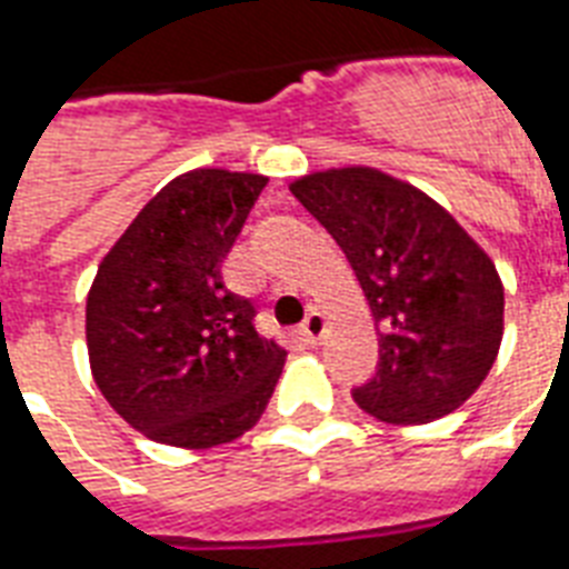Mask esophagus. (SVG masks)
I'll return each mask as SVG.
<instances>
[{"label":"esophagus","instance_id":"1","mask_svg":"<svg viewBox=\"0 0 569 569\" xmlns=\"http://www.w3.org/2000/svg\"><path fill=\"white\" fill-rule=\"evenodd\" d=\"M325 333H328V321H325V316H321L319 310H312L307 319H303V325L298 328V337H301L303 346H319L321 339H325Z\"/></svg>","mask_w":569,"mask_h":569}]
</instances>
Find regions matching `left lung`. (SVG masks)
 Returning <instances> with one entry per match:
<instances>
[{
    "label": "left lung",
    "mask_w": 569,
    "mask_h": 569,
    "mask_svg": "<svg viewBox=\"0 0 569 569\" xmlns=\"http://www.w3.org/2000/svg\"><path fill=\"white\" fill-rule=\"evenodd\" d=\"M337 239L380 328L378 372L351 396L389 425L449 416L493 369L505 289L485 250L437 200L375 168L295 180Z\"/></svg>",
    "instance_id": "left-lung-1"
}]
</instances>
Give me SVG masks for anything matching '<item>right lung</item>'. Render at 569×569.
I'll use <instances>...</instances> for the list:
<instances>
[{"label": "right lung", "instance_id": "right-lung-1", "mask_svg": "<svg viewBox=\"0 0 569 569\" xmlns=\"http://www.w3.org/2000/svg\"><path fill=\"white\" fill-rule=\"evenodd\" d=\"M259 173L200 168L171 180L97 268L84 333L97 387L136 431L212 449L253 428L286 351L253 328L257 307L223 283Z\"/></svg>", "mask_w": 569, "mask_h": 569}]
</instances>
